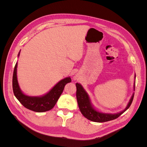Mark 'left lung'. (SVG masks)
Wrapping results in <instances>:
<instances>
[{
	"mask_svg": "<svg viewBox=\"0 0 147 147\" xmlns=\"http://www.w3.org/2000/svg\"><path fill=\"white\" fill-rule=\"evenodd\" d=\"M136 77V76H135ZM77 87V99L78 105L79 107L81 113L84 117H86L87 119L92 121L98 122V123H103L111 121L118 118L120 115H122L125 111L129 109L131 106L133 99H134V93L132 96L131 99L129 102V104L127 106V107L124 109L122 112H119L117 114H105L100 113L96 111L94 108L92 107L91 105V102L90 98L87 93L84 90V89L82 86L80 84L78 83H76ZM134 90H135V85H134Z\"/></svg>",
	"mask_w": 147,
	"mask_h": 147,
	"instance_id": "left-lung-1",
	"label": "left lung"
}]
</instances>
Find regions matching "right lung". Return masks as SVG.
I'll list each match as a JSON object with an SVG mask.
<instances>
[{
	"label": "right lung",
	"instance_id": "1",
	"mask_svg": "<svg viewBox=\"0 0 147 147\" xmlns=\"http://www.w3.org/2000/svg\"><path fill=\"white\" fill-rule=\"evenodd\" d=\"M20 55V53L18 56ZM17 63L15 64L13 74L12 86L15 97L24 107L36 112H44L52 109L56 105L65 84L72 82L70 77L62 80L53 88L52 90L42 97H29L26 96L20 90L16 76Z\"/></svg>",
	"mask_w": 147,
	"mask_h": 147
}]
</instances>
